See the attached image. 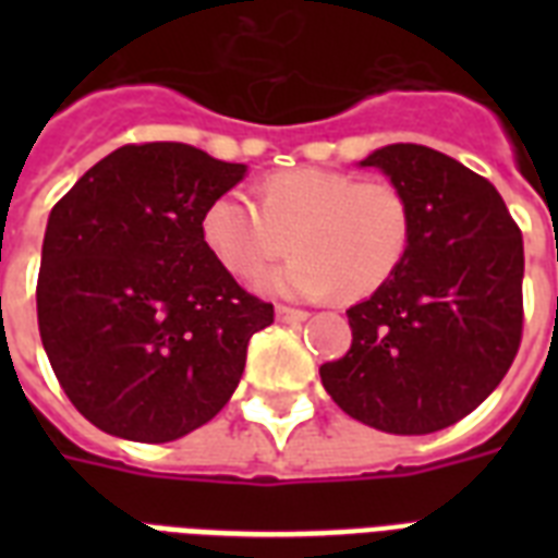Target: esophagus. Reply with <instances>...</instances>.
<instances>
[{"mask_svg":"<svg viewBox=\"0 0 558 558\" xmlns=\"http://www.w3.org/2000/svg\"><path fill=\"white\" fill-rule=\"evenodd\" d=\"M275 315H278V322H283V324H301L310 318V313H306V310H295V306H287V304H278Z\"/></svg>","mask_w":558,"mask_h":558,"instance_id":"esophagus-1","label":"esophagus"}]
</instances>
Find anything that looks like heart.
Instances as JSON below:
<instances>
[{
	"instance_id": "obj_1",
	"label": "heart",
	"mask_w": 558,
	"mask_h": 558,
	"mask_svg": "<svg viewBox=\"0 0 558 558\" xmlns=\"http://www.w3.org/2000/svg\"><path fill=\"white\" fill-rule=\"evenodd\" d=\"M202 243L240 280L292 252L295 260L257 280L266 295L348 301L373 295L405 263L414 240V205L393 179L298 168L260 185L254 205L243 193H222L202 210Z\"/></svg>"
}]
</instances>
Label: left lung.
I'll return each instance as SVG.
<instances>
[{
    "mask_svg": "<svg viewBox=\"0 0 558 558\" xmlns=\"http://www.w3.org/2000/svg\"><path fill=\"white\" fill-rule=\"evenodd\" d=\"M385 170L414 205L399 271L350 306V350L322 365L332 402L390 434L454 425L507 376L524 330V240L489 179L423 144H388Z\"/></svg>",
    "mask_w": 558,
    "mask_h": 558,
    "instance_id": "left-lung-1",
    "label": "left lung"
}]
</instances>
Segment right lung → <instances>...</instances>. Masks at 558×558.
Returning a JSON list of instances; mask_svg holds the SVG:
<instances>
[{"mask_svg": "<svg viewBox=\"0 0 558 558\" xmlns=\"http://www.w3.org/2000/svg\"><path fill=\"white\" fill-rule=\"evenodd\" d=\"M245 165L179 142L124 144L57 202L37 324L60 388L100 432L168 442L226 408L275 306L202 243V210Z\"/></svg>", "mask_w": 558, "mask_h": 558, "instance_id": "1", "label": "right lung"}]
</instances>
